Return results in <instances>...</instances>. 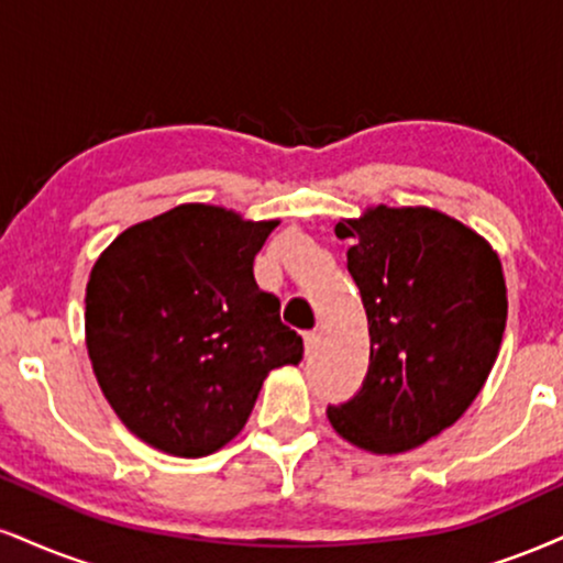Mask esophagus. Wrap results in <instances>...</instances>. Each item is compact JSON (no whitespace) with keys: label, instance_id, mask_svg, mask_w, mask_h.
I'll return each mask as SVG.
<instances>
[{"label":"esophagus","instance_id":"esophagus-1","mask_svg":"<svg viewBox=\"0 0 563 563\" xmlns=\"http://www.w3.org/2000/svg\"><path fill=\"white\" fill-rule=\"evenodd\" d=\"M317 343H320V333H317V330H309V333H303V349H307V354H314Z\"/></svg>","mask_w":563,"mask_h":563}]
</instances>
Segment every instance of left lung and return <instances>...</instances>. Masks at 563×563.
Segmentation results:
<instances>
[{
    "instance_id": "8db88e82",
    "label": "left lung",
    "mask_w": 563,
    "mask_h": 563,
    "mask_svg": "<svg viewBox=\"0 0 563 563\" xmlns=\"http://www.w3.org/2000/svg\"><path fill=\"white\" fill-rule=\"evenodd\" d=\"M369 322V369L351 401L328 406L356 449L401 453L470 409L506 328L498 254L475 230L430 207H369L335 225Z\"/></svg>"
}]
</instances>
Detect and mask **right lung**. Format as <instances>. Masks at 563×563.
I'll return each instance as SVG.
<instances>
[{
	"label": "right lung",
	"instance_id": "1",
	"mask_svg": "<svg viewBox=\"0 0 563 563\" xmlns=\"http://www.w3.org/2000/svg\"><path fill=\"white\" fill-rule=\"evenodd\" d=\"M277 220L180 205L123 230L86 286V349L120 422L152 449L199 459L246 424L264 377L303 341L254 280Z\"/></svg>",
	"mask_w": 563,
	"mask_h": 563
}]
</instances>
